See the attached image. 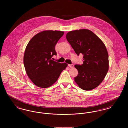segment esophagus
Segmentation results:
<instances>
[{"label":"esophagus","mask_w":128,"mask_h":128,"mask_svg":"<svg viewBox=\"0 0 128 128\" xmlns=\"http://www.w3.org/2000/svg\"><path fill=\"white\" fill-rule=\"evenodd\" d=\"M68 66L69 68H72L74 67V65H73V64H69V65H68Z\"/></svg>","instance_id":"obj_1"}]
</instances>
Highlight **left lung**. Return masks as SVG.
Returning a JSON list of instances; mask_svg holds the SVG:
<instances>
[{"label":"left lung","instance_id":"left-lung-1","mask_svg":"<svg viewBox=\"0 0 128 128\" xmlns=\"http://www.w3.org/2000/svg\"><path fill=\"white\" fill-rule=\"evenodd\" d=\"M66 38L77 55H84L83 64L74 66L78 71L75 82L85 91L95 89L103 82L109 68L104 44L91 30L84 29L70 31Z\"/></svg>","mask_w":128,"mask_h":128}]
</instances>
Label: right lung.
Here are the masks:
<instances>
[{
	"label": "right lung",
	"mask_w": 128,
	"mask_h": 128,
	"mask_svg": "<svg viewBox=\"0 0 128 128\" xmlns=\"http://www.w3.org/2000/svg\"><path fill=\"white\" fill-rule=\"evenodd\" d=\"M64 33L60 30L42 31L33 37L26 46L24 56L25 71L32 83L40 88L53 85L68 66L66 63L51 60L56 55L55 46Z\"/></svg>",
	"instance_id": "1"
}]
</instances>
